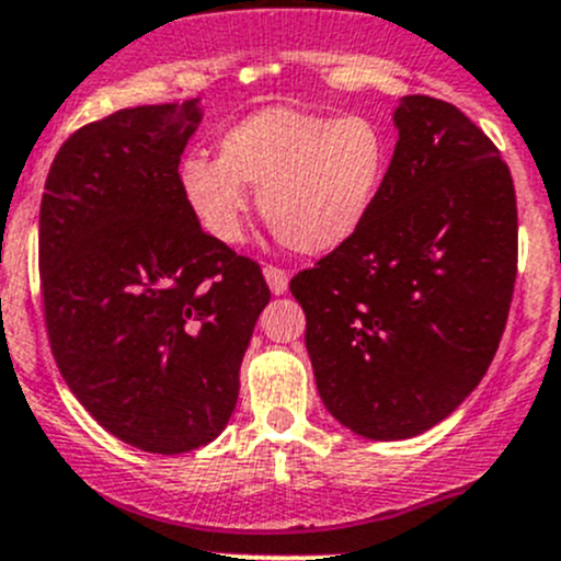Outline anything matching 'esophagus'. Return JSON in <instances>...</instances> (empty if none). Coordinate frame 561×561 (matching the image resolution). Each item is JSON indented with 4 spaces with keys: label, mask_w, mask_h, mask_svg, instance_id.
Instances as JSON below:
<instances>
[{
    "label": "esophagus",
    "mask_w": 561,
    "mask_h": 561,
    "mask_svg": "<svg viewBox=\"0 0 561 561\" xmlns=\"http://www.w3.org/2000/svg\"><path fill=\"white\" fill-rule=\"evenodd\" d=\"M265 276V285L274 296H285L287 293V271L285 268H276V265H265L263 268Z\"/></svg>",
    "instance_id": "esophagus-1"
}]
</instances>
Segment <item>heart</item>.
I'll use <instances>...</instances> for the list:
<instances>
[{"instance_id":"obj_1","label":"heart","mask_w":561,"mask_h":561,"mask_svg":"<svg viewBox=\"0 0 561 561\" xmlns=\"http://www.w3.org/2000/svg\"><path fill=\"white\" fill-rule=\"evenodd\" d=\"M388 160V138L371 118L268 105L225 129L219 160L186 154L175 179L186 208L214 241L241 239L249 184L260 186L257 208L282 244L325 254L364 228Z\"/></svg>"}]
</instances>
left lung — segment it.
Listing matches in <instances>:
<instances>
[{"mask_svg":"<svg viewBox=\"0 0 561 561\" xmlns=\"http://www.w3.org/2000/svg\"><path fill=\"white\" fill-rule=\"evenodd\" d=\"M364 228L290 282L325 410L366 439L456 412L494 360L516 285V190L456 105L412 94Z\"/></svg>","mask_w":561,"mask_h":561,"instance_id":"8db88e82","label":"left lung"}]
</instances>
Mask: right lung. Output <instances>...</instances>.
<instances>
[{
	"label": "right lung",
	"instance_id": "1",
	"mask_svg": "<svg viewBox=\"0 0 561 561\" xmlns=\"http://www.w3.org/2000/svg\"><path fill=\"white\" fill-rule=\"evenodd\" d=\"M201 98L138 105L65 140L39 203V282L56 366L133 448L211 443L271 293L252 260L203 233L179 192Z\"/></svg>",
	"mask_w": 561,
	"mask_h": 561
}]
</instances>
